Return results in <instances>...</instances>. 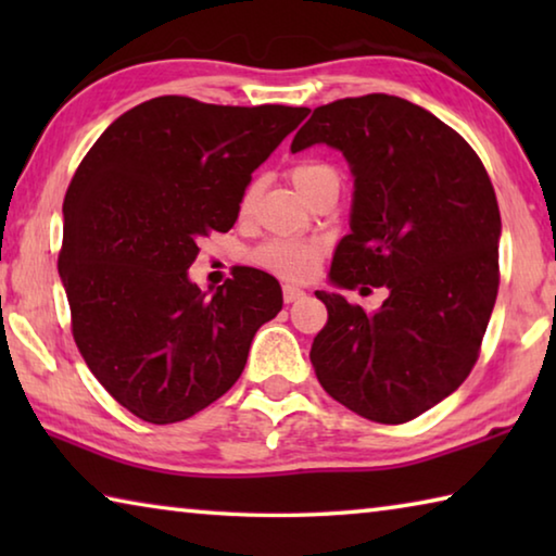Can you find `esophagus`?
I'll return each mask as SVG.
<instances>
[{
	"mask_svg": "<svg viewBox=\"0 0 556 556\" xmlns=\"http://www.w3.org/2000/svg\"><path fill=\"white\" fill-rule=\"evenodd\" d=\"M306 291L299 289V287H291V285H285L281 287V299H285V304H294V301L304 299Z\"/></svg>",
	"mask_w": 556,
	"mask_h": 556,
	"instance_id": "obj_1",
	"label": "esophagus"
}]
</instances>
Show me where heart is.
Returning <instances> with one entry per match:
<instances>
[{
	"mask_svg": "<svg viewBox=\"0 0 556 556\" xmlns=\"http://www.w3.org/2000/svg\"><path fill=\"white\" fill-rule=\"evenodd\" d=\"M338 176L333 166L324 162H299L291 166L289 178L291 184L299 188V193L306 195L314 191V188L324 181V178ZM257 195V184H250L240 195V215H248L252 211V203H255ZM324 257V244L321 242H306V240H285L275 238L257 244L252 250V265L269 271L279 279L287 281H304L316 271L318 262Z\"/></svg>",
	"mask_w": 556,
	"mask_h": 556,
	"instance_id": "1",
	"label": "heart"
}]
</instances>
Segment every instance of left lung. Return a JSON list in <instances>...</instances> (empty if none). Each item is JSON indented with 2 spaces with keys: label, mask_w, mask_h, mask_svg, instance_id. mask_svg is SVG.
<instances>
[{
  "label": "left lung",
  "mask_w": 556,
  "mask_h": 556,
  "mask_svg": "<svg viewBox=\"0 0 556 556\" xmlns=\"http://www.w3.org/2000/svg\"><path fill=\"white\" fill-rule=\"evenodd\" d=\"M318 142L341 149L355 176L331 281L390 296L370 316L316 291L328 312L312 345L316 378L361 417L404 425L448 397L481 355L501 285L491 176L456 129L382 92L316 108L291 152Z\"/></svg>",
  "instance_id": "left-lung-1"
}]
</instances>
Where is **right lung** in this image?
<instances>
[{"label": "right lung", "instance_id": "add662e5", "mask_svg": "<svg viewBox=\"0 0 556 556\" xmlns=\"http://www.w3.org/2000/svg\"><path fill=\"white\" fill-rule=\"evenodd\" d=\"M306 115L162 96L119 115L75 168L59 252L73 341L102 388L149 425L223 397L257 328L279 314L267 271L242 267L211 296L186 269L201 238L232 228L252 172Z\"/></svg>", "mask_w": 556, "mask_h": 556}]
</instances>
